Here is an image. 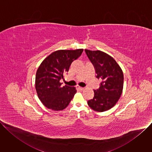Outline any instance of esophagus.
Here are the masks:
<instances>
[{"instance_id":"34e87169","label":"esophagus","mask_w":152,"mask_h":152,"mask_svg":"<svg viewBox=\"0 0 152 152\" xmlns=\"http://www.w3.org/2000/svg\"><path fill=\"white\" fill-rule=\"evenodd\" d=\"M76 87L77 88V89H79V90H83V89H84V88L83 87H81V86H79V85H77L76 86Z\"/></svg>"}]
</instances>
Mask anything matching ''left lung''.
I'll return each instance as SVG.
<instances>
[{"label": "left lung", "instance_id": "left-lung-1", "mask_svg": "<svg viewBox=\"0 0 152 152\" xmlns=\"http://www.w3.org/2000/svg\"><path fill=\"white\" fill-rule=\"evenodd\" d=\"M96 69L97 77L102 80L94 90V96L88 101L95 111L104 112L112 108L119 100L123 89V73L115 60L100 50H85Z\"/></svg>", "mask_w": 152, "mask_h": 152}]
</instances>
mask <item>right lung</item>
<instances>
[{
  "instance_id": "add662e5",
  "label": "right lung",
  "mask_w": 152,
  "mask_h": 152,
  "mask_svg": "<svg viewBox=\"0 0 152 152\" xmlns=\"http://www.w3.org/2000/svg\"><path fill=\"white\" fill-rule=\"evenodd\" d=\"M83 49L59 50L53 52L41 63L35 77L38 97L46 107L53 111L63 110L77 92L75 86H62L59 82L68 72L72 62L78 58Z\"/></svg>"
}]
</instances>
